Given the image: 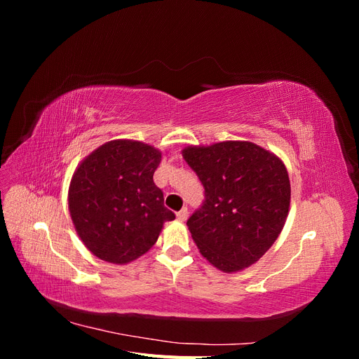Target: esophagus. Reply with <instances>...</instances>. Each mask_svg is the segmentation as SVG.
Listing matches in <instances>:
<instances>
[{"label": "esophagus", "mask_w": 359, "mask_h": 359, "mask_svg": "<svg viewBox=\"0 0 359 359\" xmlns=\"http://www.w3.org/2000/svg\"><path fill=\"white\" fill-rule=\"evenodd\" d=\"M187 217H189V210H187V208H182L181 211L177 212V219H178L180 222H186Z\"/></svg>", "instance_id": "1"}]
</instances>
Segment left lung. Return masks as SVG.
<instances>
[{
  "instance_id": "left-lung-1",
  "label": "left lung",
  "mask_w": 359,
  "mask_h": 359,
  "mask_svg": "<svg viewBox=\"0 0 359 359\" xmlns=\"http://www.w3.org/2000/svg\"><path fill=\"white\" fill-rule=\"evenodd\" d=\"M182 157L205 189L187 220L201 255L223 273L252 266L283 231L290 206L285 163L248 140L189 145Z\"/></svg>"
}]
</instances>
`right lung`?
Instances as JSON below:
<instances>
[{"label": "right lung", "mask_w": 359, "mask_h": 359, "mask_svg": "<svg viewBox=\"0 0 359 359\" xmlns=\"http://www.w3.org/2000/svg\"><path fill=\"white\" fill-rule=\"evenodd\" d=\"M161 151L139 140H109L73 172L69 211L90 252L104 262L126 265L153 247L163 224L175 219L153 175Z\"/></svg>", "instance_id": "1"}]
</instances>
